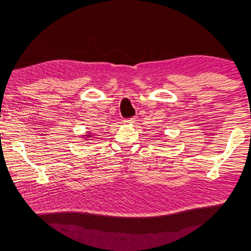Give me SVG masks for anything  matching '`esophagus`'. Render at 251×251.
Returning <instances> with one entry per match:
<instances>
[{"label":"esophagus","instance_id":"obj_1","mask_svg":"<svg viewBox=\"0 0 251 251\" xmlns=\"http://www.w3.org/2000/svg\"><path fill=\"white\" fill-rule=\"evenodd\" d=\"M136 117H130V119H126L124 122L127 123V124H131V123H135Z\"/></svg>","mask_w":251,"mask_h":251}]
</instances>
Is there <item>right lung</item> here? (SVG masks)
Here are the masks:
<instances>
[{"instance_id": "add662e5", "label": "right lung", "mask_w": 251, "mask_h": 251, "mask_svg": "<svg viewBox=\"0 0 251 251\" xmlns=\"http://www.w3.org/2000/svg\"><path fill=\"white\" fill-rule=\"evenodd\" d=\"M92 136H93V135H90V134H89V132H88V134L86 135V138H89V137H92ZM86 140H87V139H86Z\"/></svg>"}]
</instances>
